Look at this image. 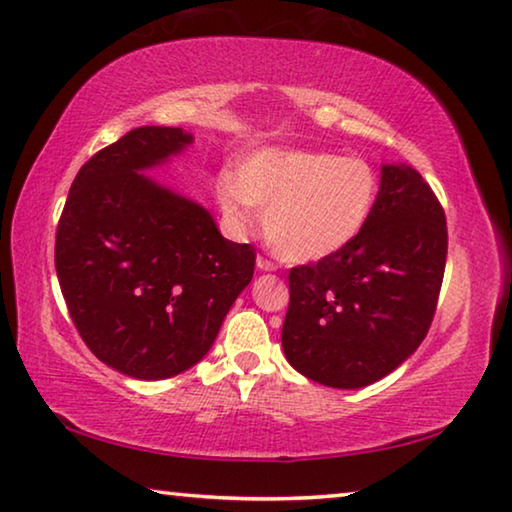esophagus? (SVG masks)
<instances>
[{"label":"esophagus","mask_w":512,"mask_h":512,"mask_svg":"<svg viewBox=\"0 0 512 512\" xmlns=\"http://www.w3.org/2000/svg\"><path fill=\"white\" fill-rule=\"evenodd\" d=\"M257 269H262V271H275V269H278V266H275V262H271L269 257L257 255Z\"/></svg>","instance_id":"esophagus-1"}]
</instances>
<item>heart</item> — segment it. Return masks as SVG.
Listing matches in <instances>:
<instances>
[{
    "mask_svg": "<svg viewBox=\"0 0 512 512\" xmlns=\"http://www.w3.org/2000/svg\"><path fill=\"white\" fill-rule=\"evenodd\" d=\"M376 173L358 154L266 148L218 182V202L237 225L264 207L269 246L287 262H316L346 248L367 225Z\"/></svg>",
    "mask_w": 512,
    "mask_h": 512,
    "instance_id": "1",
    "label": "heart"
}]
</instances>
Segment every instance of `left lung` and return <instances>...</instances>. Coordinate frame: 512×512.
I'll return each instance as SVG.
<instances>
[{"mask_svg": "<svg viewBox=\"0 0 512 512\" xmlns=\"http://www.w3.org/2000/svg\"><path fill=\"white\" fill-rule=\"evenodd\" d=\"M446 218L410 166H383L367 225L346 248L289 271L282 348L314 383L358 389L424 342L446 266Z\"/></svg>", "mask_w": 512, "mask_h": 512, "instance_id": "8db88e82", "label": "left lung"}]
</instances>
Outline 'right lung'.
<instances>
[{
	"instance_id": "right-lung-1",
	"label": "right lung",
	"mask_w": 512,
	"mask_h": 512,
	"mask_svg": "<svg viewBox=\"0 0 512 512\" xmlns=\"http://www.w3.org/2000/svg\"><path fill=\"white\" fill-rule=\"evenodd\" d=\"M193 141L136 127L79 168L56 227L54 266L70 319L97 360L141 380L205 358L255 271V246L221 237L193 200L152 168Z\"/></svg>"
}]
</instances>
